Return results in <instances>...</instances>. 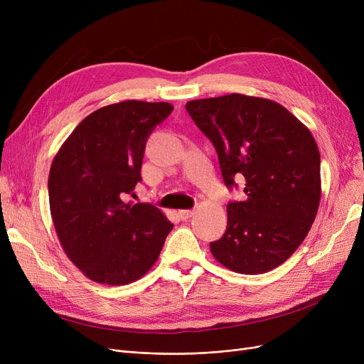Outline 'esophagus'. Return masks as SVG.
<instances>
[{"label":"esophagus","instance_id":"34e87169","mask_svg":"<svg viewBox=\"0 0 364 364\" xmlns=\"http://www.w3.org/2000/svg\"><path fill=\"white\" fill-rule=\"evenodd\" d=\"M195 214H196L195 209H181V211H178V215H180V218H181V220H188V218H192Z\"/></svg>","mask_w":364,"mask_h":364}]
</instances>
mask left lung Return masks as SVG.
Segmentation results:
<instances>
[{
    "instance_id": "1",
    "label": "left lung",
    "mask_w": 364,
    "mask_h": 364,
    "mask_svg": "<svg viewBox=\"0 0 364 364\" xmlns=\"http://www.w3.org/2000/svg\"><path fill=\"white\" fill-rule=\"evenodd\" d=\"M186 109L213 141L227 187L246 181V200L227 205V228L209 243L240 274L267 273L307 237L320 198V151L311 131L282 105L245 94L199 99Z\"/></svg>"
}]
</instances>
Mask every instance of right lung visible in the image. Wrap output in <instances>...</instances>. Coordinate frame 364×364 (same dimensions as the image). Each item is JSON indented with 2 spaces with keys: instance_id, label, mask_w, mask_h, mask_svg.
<instances>
[{
  "instance_id": "1",
  "label": "right lung",
  "mask_w": 364,
  "mask_h": 364,
  "mask_svg": "<svg viewBox=\"0 0 364 364\" xmlns=\"http://www.w3.org/2000/svg\"><path fill=\"white\" fill-rule=\"evenodd\" d=\"M174 106L124 100L80 122L53 159L50 213L68 258L92 282L122 286L159 258L172 223L149 203L124 202L141 180L149 134Z\"/></svg>"
}]
</instances>
